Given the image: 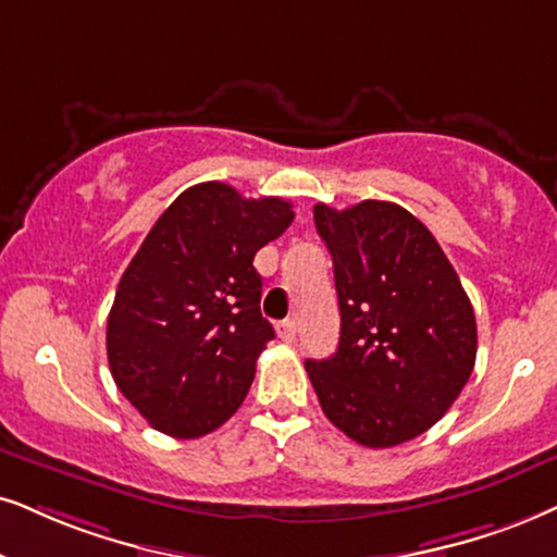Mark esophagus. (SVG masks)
I'll return each instance as SVG.
<instances>
[{
    "mask_svg": "<svg viewBox=\"0 0 557 557\" xmlns=\"http://www.w3.org/2000/svg\"><path fill=\"white\" fill-rule=\"evenodd\" d=\"M277 334L283 342H295V336H298V326H295L293 319H287L283 323H277Z\"/></svg>",
    "mask_w": 557,
    "mask_h": 557,
    "instance_id": "esophagus-1",
    "label": "esophagus"
}]
</instances>
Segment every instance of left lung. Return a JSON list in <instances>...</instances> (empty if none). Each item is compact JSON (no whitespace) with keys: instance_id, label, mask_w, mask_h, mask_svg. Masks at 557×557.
Wrapping results in <instances>:
<instances>
[{"instance_id":"1","label":"left lung","mask_w":557,"mask_h":557,"mask_svg":"<svg viewBox=\"0 0 557 557\" xmlns=\"http://www.w3.org/2000/svg\"><path fill=\"white\" fill-rule=\"evenodd\" d=\"M334 259L339 347L306 360L336 429L364 447L424 434L466 388L478 329L468 293L424 223L385 200L313 208Z\"/></svg>"}]
</instances>
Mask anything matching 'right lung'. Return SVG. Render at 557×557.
Returning <instances> with one entry per match:
<instances>
[{
	"instance_id": "right-lung-1",
	"label": "right lung",
	"mask_w": 557,
	"mask_h": 557,
	"mask_svg": "<svg viewBox=\"0 0 557 557\" xmlns=\"http://www.w3.org/2000/svg\"><path fill=\"white\" fill-rule=\"evenodd\" d=\"M293 218L280 197L200 182L153 223L108 315L112 377L153 429L195 440L242 406L274 339L255 255Z\"/></svg>"
}]
</instances>
